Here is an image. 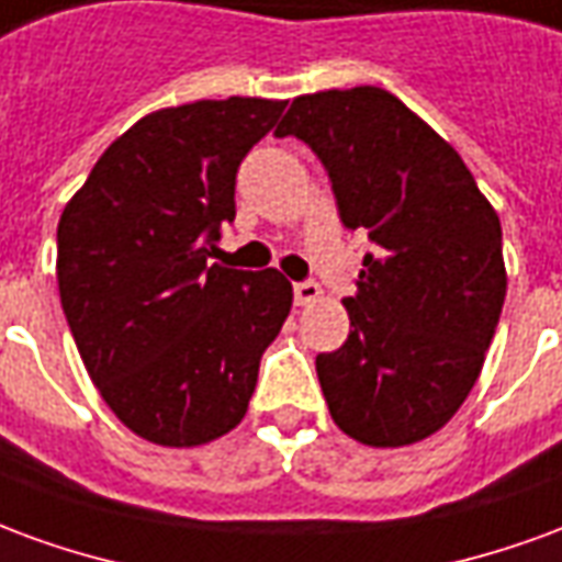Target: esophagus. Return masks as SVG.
<instances>
[{
	"label": "esophagus",
	"instance_id": "esophagus-1",
	"mask_svg": "<svg viewBox=\"0 0 562 562\" xmlns=\"http://www.w3.org/2000/svg\"><path fill=\"white\" fill-rule=\"evenodd\" d=\"M318 297H322V289H318V282L306 280V282H297V285H294V304H297V306L316 304Z\"/></svg>",
	"mask_w": 562,
	"mask_h": 562
}]
</instances>
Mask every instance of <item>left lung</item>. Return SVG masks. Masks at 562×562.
<instances>
[{"label": "left lung", "instance_id": "8db88e82", "mask_svg": "<svg viewBox=\"0 0 562 562\" xmlns=\"http://www.w3.org/2000/svg\"><path fill=\"white\" fill-rule=\"evenodd\" d=\"M277 135L328 168L340 220L376 244L346 297L349 337L316 358L342 434L422 442L475 385L506 301L503 228L458 149L379 87L297 95Z\"/></svg>", "mask_w": 562, "mask_h": 562}]
</instances>
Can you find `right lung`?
<instances>
[{
  "instance_id": "add662e5",
  "label": "right lung",
  "mask_w": 562,
  "mask_h": 562,
  "mask_svg": "<svg viewBox=\"0 0 562 562\" xmlns=\"http://www.w3.org/2000/svg\"><path fill=\"white\" fill-rule=\"evenodd\" d=\"M285 102L161 108L104 149L56 228V280L87 373L132 434L192 448L244 422L292 310L277 268L210 265L234 177Z\"/></svg>"
}]
</instances>
